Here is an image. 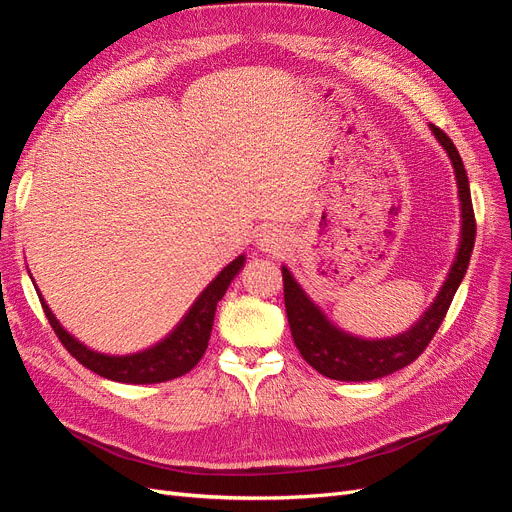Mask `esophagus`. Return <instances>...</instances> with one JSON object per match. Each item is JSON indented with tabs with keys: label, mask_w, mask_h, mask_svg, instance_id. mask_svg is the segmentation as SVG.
<instances>
[{
	"label": "esophagus",
	"mask_w": 512,
	"mask_h": 512,
	"mask_svg": "<svg viewBox=\"0 0 512 512\" xmlns=\"http://www.w3.org/2000/svg\"><path fill=\"white\" fill-rule=\"evenodd\" d=\"M284 245H286V237L280 228H265L258 235V247L267 254L280 252Z\"/></svg>",
	"instance_id": "1"
}]
</instances>
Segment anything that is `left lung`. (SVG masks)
Returning <instances> with one entry per match:
<instances>
[{
	"label": "left lung",
	"instance_id": "left-lung-1",
	"mask_svg": "<svg viewBox=\"0 0 512 512\" xmlns=\"http://www.w3.org/2000/svg\"><path fill=\"white\" fill-rule=\"evenodd\" d=\"M429 128L433 136H436V141L446 151V156L451 158L455 170L461 230L455 260L451 269H448L442 288L438 290V297L433 299V303L425 309L423 316L418 318L410 329L391 337H363L350 333L348 329L339 327L335 320L324 314L322 307L309 297L297 280H294L290 269L282 267L284 303L294 346L299 348L303 359L312 365L318 374L331 380H378L393 374V371L401 367L410 365L416 356L429 346L431 337L440 329L455 292L463 277H466L476 237L470 181L466 175V168H463L459 151L451 138H448L440 128L433 126V123Z\"/></svg>",
	"mask_w": 512,
	"mask_h": 512
}]
</instances>
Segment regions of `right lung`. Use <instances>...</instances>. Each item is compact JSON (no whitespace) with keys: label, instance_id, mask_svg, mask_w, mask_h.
<instances>
[{"label":"right lung","instance_id":"1","mask_svg":"<svg viewBox=\"0 0 512 512\" xmlns=\"http://www.w3.org/2000/svg\"><path fill=\"white\" fill-rule=\"evenodd\" d=\"M243 265H245V254L237 256L230 265H226L218 273V277H215V280L198 294V299L192 303L188 314L179 320L177 327L164 339H160L158 344H153L145 350L128 352V354H108L79 342L72 333H68L64 327H61V322L55 318L51 307L46 305L40 290H38V297L53 331L61 339V344L66 346V350L81 365L96 371L98 376L115 380V382L156 384V382L175 380L183 374H188V371L203 359L209 337H211V329H213L215 307H218L230 282L235 280V275L243 269Z\"/></svg>","mask_w":512,"mask_h":512}]
</instances>
